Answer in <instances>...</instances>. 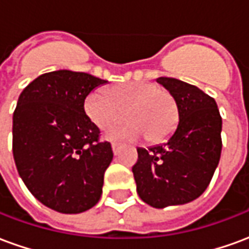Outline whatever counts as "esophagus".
<instances>
[{"mask_svg": "<svg viewBox=\"0 0 249 249\" xmlns=\"http://www.w3.org/2000/svg\"><path fill=\"white\" fill-rule=\"evenodd\" d=\"M120 146L121 145H120L119 142H112V149H113L114 153H117V152H119Z\"/></svg>", "mask_w": 249, "mask_h": 249, "instance_id": "34e87169", "label": "esophagus"}]
</instances>
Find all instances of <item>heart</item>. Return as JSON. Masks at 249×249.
Listing matches in <instances>:
<instances>
[{"label": "heart", "mask_w": 249, "mask_h": 249, "mask_svg": "<svg viewBox=\"0 0 249 249\" xmlns=\"http://www.w3.org/2000/svg\"><path fill=\"white\" fill-rule=\"evenodd\" d=\"M84 108L88 117L103 130L110 129L124 117L129 120L128 124L109 132L112 139L135 140L144 135L148 142H160L172 133L178 120L176 98L152 82H125L105 90H93Z\"/></svg>", "instance_id": "obj_1"}]
</instances>
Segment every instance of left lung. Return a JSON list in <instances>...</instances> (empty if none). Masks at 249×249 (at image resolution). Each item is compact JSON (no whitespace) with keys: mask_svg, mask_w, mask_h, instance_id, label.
Instances as JSON below:
<instances>
[{"mask_svg":"<svg viewBox=\"0 0 249 249\" xmlns=\"http://www.w3.org/2000/svg\"><path fill=\"white\" fill-rule=\"evenodd\" d=\"M176 98L178 124L162 145L139 148L132 167L137 193L155 208L197 198L212 180L221 155V116L213 97L172 77L157 78Z\"/></svg>","mask_w":249,"mask_h":249,"instance_id":"obj_1","label":"left lung"}]
</instances>
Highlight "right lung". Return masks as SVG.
I'll list each match as a JSON object with an SVG mask.
<instances>
[{"mask_svg": "<svg viewBox=\"0 0 249 249\" xmlns=\"http://www.w3.org/2000/svg\"><path fill=\"white\" fill-rule=\"evenodd\" d=\"M89 73L54 71L21 92L13 113V157L19 176L38 201L61 213L94 207L113 159L108 141L85 113L94 88L107 84Z\"/></svg>", "mask_w": 249, "mask_h": 249, "instance_id": "right-lung-1", "label": "right lung"}]
</instances>
